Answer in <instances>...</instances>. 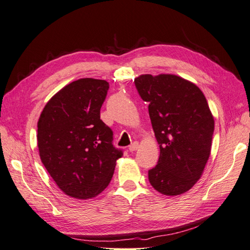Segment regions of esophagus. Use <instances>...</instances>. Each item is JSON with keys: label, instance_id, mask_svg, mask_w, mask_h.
I'll return each instance as SVG.
<instances>
[{"label": "esophagus", "instance_id": "34e87169", "mask_svg": "<svg viewBox=\"0 0 250 250\" xmlns=\"http://www.w3.org/2000/svg\"><path fill=\"white\" fill-rule=\"evenodd\" d=\"M138 148H139V143L138 142H134L133 144H131V145L129 146V148H128V149H129L130 152H133V151H135Z\"/></svg>", "mask_w": 250, "mask_h": 250}]
</instances>
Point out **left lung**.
Instances as JSON below:
<instances>
[{"label":"left lung","mask_w":250,"mask_h":250,"mask_svg":"<svg viewBox=\"0 0 250 250\" xmlns=\"http://www.w3.org/2000/svg\"><path fill=\"white\" fill-rule=\"evenodd\" d=\"M148 110L160 158L148 171L151 186L167 196L184 194L197 183L210 154L215 121L201 89L176 75L134 79Z\"/></svg>","instance_id":"8db88e82"}]
</instances>
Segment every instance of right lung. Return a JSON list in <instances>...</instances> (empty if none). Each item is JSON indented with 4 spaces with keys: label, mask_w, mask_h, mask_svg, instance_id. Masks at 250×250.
Returning a JSON list of instances; mask_svg holds the SVG:
<instances>
[{
    "label": "right lung",
    "mask_w": 250,
    "mask_h": 250,
    "mask_svg": "<svg viewBox=\"0 0 250 250\" xmlns=\"http://www.w3.org/2000/svg\"><path fill=\"white\" fill-rule=\"evenodd\" d=\"M107 81L81 78L62 87L43 107L37 122L41 160L64 194L88 199L106 188L122 150L100 119Z\"/></svg>",
    "instance_id": "1"
}]
</instances>
